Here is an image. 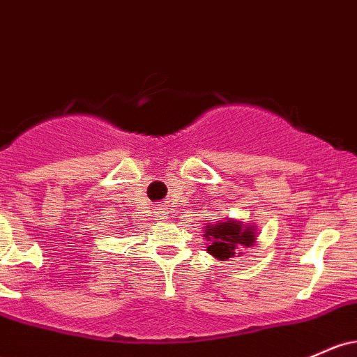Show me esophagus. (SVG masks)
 Returning a JSON list of instances; mask_svg holds the SVG:
<instances>
[{"mask_svg":"<svg viewBox=\"0 0 357 357\" xmlns=\"http://www.w3.org/2000/svg\"><path fill=\"white\" fill-rule=\"evenodd\" d=\"M167 213H169V211H167V210H160V211H158L159 220H164V218H167Z\"/></svg>","mask_w":357,"mask_h":357,"instance_id":"obj_1","label":"esophagus"}]
</instances>
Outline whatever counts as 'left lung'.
I'll return each instance as SVG.
<instances>
[{"label": "left lung", "instance_id": "obj_1", "mask_svg": "<svg viewBox=\"0 0 357 357\" xmlns=\"http://www.w3.org/2000/svg\"><path fill=\"white\" fill-rule=\"evenodd\" d=\"M205 237L210 241L206 250L217 259H229L236 256V250L241 248H249L256 241V232L252 227H244L242 222L229 220L206 225Z\"/></svg>", "mask_w": 357, "mask_h": 357}]
</instances>
